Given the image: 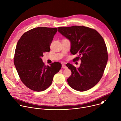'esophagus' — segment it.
Returning a JSON list of instances; mask_svg holds the SVG:
<instances>
[{"label":"esophagus","mask_w":121,"mask_h":121,"mask_svg":"<svg viewBox=\"0 0 121 121\" xmlns=\"http://www.w3.org/2000/svg\"><path fill=\"white\" fill-rule=\"evenodd\" d=\"M62 68H63V69H67V68L66 65H64V64H62Z\"/></svg>","instance_id":"obj_1"}]
</instances>
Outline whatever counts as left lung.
<instances>
[{"label": "left lung", "instance_id": "1", "mask_svg": "<svg viewBox=\"0 0 121 121\" xmlns=\"http://www.w3.org/2000/svg\"><path fill=\"white\" fill-rule=\"evenodd\" d=\"M58 30L70 41L71 53L79 56L74 60H81L77 69L72 64L66 65L72 72L67 79L69 85L80 92L92 88L102 78L108 61L104 39L95 30L84 26L59 27Z\"/></svg>", "mask_w": 121, "mask_h": 121}]
</instances>
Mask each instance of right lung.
Listing matches in <instances>:
<instances>
[{"mask_svg": "<svg viewBox=\"0 0 121 121\" xmlns=\"http://www.w3.org/2000/svg\"><path fill=\"white\" fill-rule=\"evenodd\" d=\"M57 31L56 28L38 27L25 33L17 42L14 65L22 82L32 90L39 92L48 88L61 68L57 62L45 65L41 58L44 52H50Z\"/></svg>", "mask_w": 121, "mask_h": 121, "instance_id": "right-lung-1", "label": "right lung"}]
</instances>
